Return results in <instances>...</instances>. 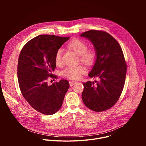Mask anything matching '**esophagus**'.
<instances>
[{"instance_id":"1","label":"esophagus","mask_w":146,"mask_h":146,"mask_svg":"<svg viewBox=\"0 0 146 146\" xmlns=\"http://www.w3.org/2000/svg\"><path fill=\"white\" fill-rule=\"evenodd\" d=\"M76 81H70V82H69L70 86V87L73 86L74 84H76Z\"/></svg>"}]
</instances>
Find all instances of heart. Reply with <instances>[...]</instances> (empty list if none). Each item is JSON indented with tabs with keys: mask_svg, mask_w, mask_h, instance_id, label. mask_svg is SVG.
<instances>
[{
	"mask_svg": "<svg viewBox=\"0 0 146 146\" xmlns=\"http://www.w3.org/2000/svg\"><path fill=\"white\" fill-rule=\"evenodd\" d=\"M68 47L79 55L80 60L88 66L94 64L96 60V54L93 49H87V45L85 41L78 38H74L68 43ZM62 49L59 48L55 55V62L58 66L62 64ZM87 72L86 68L82 65L69 66L62 72V75L70 79H79Z\"/></svg>",
	"mask_w": 146,
	"mask_h": 146,
	"instance_id": "obj_1",
	"label": "heart"
}]
</instances>
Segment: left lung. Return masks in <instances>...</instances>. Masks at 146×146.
I'll return each instance as SVG.
<instances>
[{"label":"left lung","instance_id":"left-lung-1","mask_svg":"<svg viewBox=\"0 0 146 146\" xmlns=\"http://www.w3.org/2000/svg\"><path fill=\"white\" fill-rule=\"evenodd\" d=\"M80 36L94 44L96 58L90 77H99V81L83 83L82 99L90 109L100 112L113 107L119 99L125 81L127 66L122 48L109 33L90 30Z\"/></svg>","mask_w":146,"mask_h":146}]
</instances>
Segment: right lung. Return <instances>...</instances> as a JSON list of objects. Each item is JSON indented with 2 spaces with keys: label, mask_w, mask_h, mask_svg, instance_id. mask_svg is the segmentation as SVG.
I'll return each mask as SVG.
<instances>
[{
  "label": "right lung",
  "mask_w": 146,
  "mask_h": 146,
  "mask_svg": "<svg viewBox=\"0 0 146 146\" xmlns=\"http://www.w3.org/2000/svg\"><path fill=\"white\" fill-rule=\"evenodd\" d=\"M70 38L52 35H38L29 40L20 52L17 66L19 88L23 96L35 110L52 115L61 108L69 82L62 80L47 84L56 64V51Z\"/></svg>",
  "instance_id": "obj_1"
}]
</instances>
